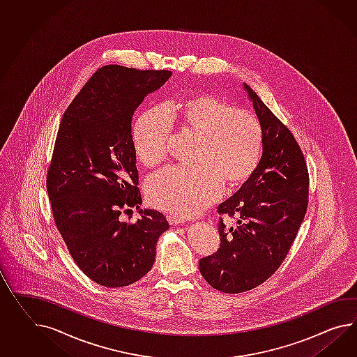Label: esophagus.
<instances>
[{
  "instance_id": "1",
  "label": "esophagus",
  "mask_w": 357,
  "mask_h": 357,
  "mask_svg": "<svg viewBox=\"0 0 357 357\" xmlns=\"http://www.w3.org/2000/svg\"><path fill=\"white\" fill-rule=\"evenodd\" d=\"M167 220H168V222H169L171 225H178V224H181V222H183V218H178V216H176V215H172V213L167 215Z\"/></svg>"
}]
</instances>
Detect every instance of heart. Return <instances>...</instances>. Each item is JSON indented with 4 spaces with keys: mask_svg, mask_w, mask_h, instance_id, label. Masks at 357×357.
<instances>
[{
    "mask_svg": "<svg viewBox=\"0 0 357 357\" xmlns=\"http://www.w3.org/2000/svg\"><path fill=\"white\" fill-rule=\"evenodd\" d=\"M168 116L199 144L192 156L194 168L172 167L147 180V201L153 207L189 218L219 198L222 183L236 188L255 172L263 133L251 112L219 97L197 94L177 102ZM168 116L162 110L147 111L135 124V154L147 168H155L167 158Z\"/></svg>",
    "mask_w": 357,
    "mask_h": 357,
    "instance_id": "obj_1",
    "label": "heart"
}]
</instances>
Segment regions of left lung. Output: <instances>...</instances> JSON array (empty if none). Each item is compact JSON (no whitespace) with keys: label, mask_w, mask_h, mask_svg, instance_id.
<instances>
[{"label":"left lung","mask_w":357,"mask_h":357,"mask_svg":"<svg viewBox=\"0 0 357 357\" xmlns=\"http://www.w3.org/2000/svg\"><path fill=\"white\" fill-rule=\"evenodd\" d=\"M263 133V153L255 172L218 207L237 216V227L220 220L218 252L202 257L199 271L222 293L237 294L263 284L284 261L308 206V171L291 132L243 84Z\"/></svg>","instance_id":"1"}]
</instances>
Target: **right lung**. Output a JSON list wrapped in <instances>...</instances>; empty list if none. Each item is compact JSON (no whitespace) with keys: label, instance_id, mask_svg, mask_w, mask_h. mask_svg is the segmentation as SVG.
I'll return each instance as SVG.
<instances>
[{"label":"right lung","instance_id":"right-lung-1","mask_svg":"<svg viewBox=\"0 0 357 357\" xmlns=\"http://www.w3.org/2000/svg\"><path fill=\"white\" fill-rule=\"evenodd\" d=\"M171 71L109 64L94 73L64 112L46 186L55 225L75 263L105 287L135 284L151 269L165 215L142 210L132 118ZM139 209L133 225L123 210Z\"/></svg>","mask_w":357,"mask_h":357}]
</instances>
